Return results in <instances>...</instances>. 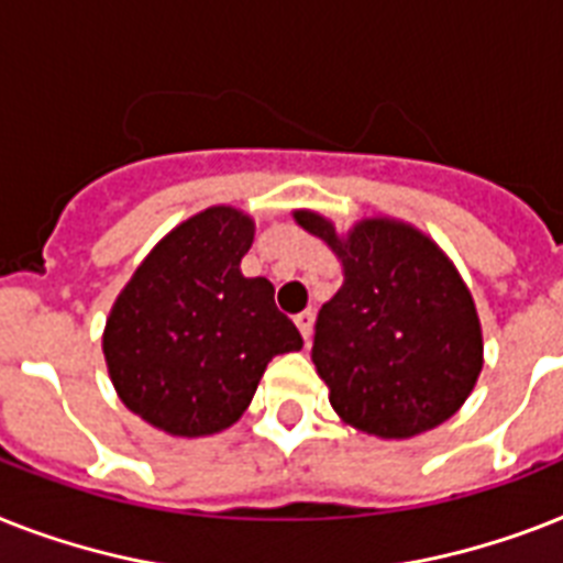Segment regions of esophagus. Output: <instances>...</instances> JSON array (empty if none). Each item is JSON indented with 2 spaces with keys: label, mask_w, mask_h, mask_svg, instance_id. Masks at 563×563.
Segmentation results:
<instances>
[{
  "label": "esophagus",
  "mask_w": 563,
  "mask_h": 563,
  "mask_svg": "<svg viewBox=\"0 0 563 563\" xmlns=\"http://www.w3.org/2000/svg\"><path fill=\"white\" fill-rule=\"evenodd\" d=\"M295 323H297V329H300V335H303L306 341H309V335H312V323H314V312H312V309H306V312L295 314Z\"/></svg>",
  "instance_id": "obj_1"
}]
</instances>
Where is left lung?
<instances>
[{
    "label": "left lung",
    "mask_w": 563,
    "mask_h": 563,
    "mask_svg": "<svg viewBox=\"0 0 563 563\" xmlns=\"http://www.w3.org/2000/svg\"><path fill=\"white\" fill-rule=\"evenodd\" d=\"M295 219L344 266L312 344L335 413L382 440H410L451 419L483 369V329L445 251L399 219H361L346 236L314 210Z\"/></svg>",
    "instance_id": "1"
}]
</instances>
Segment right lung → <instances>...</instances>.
I'll return each mask as SVG.
<instances>
[{
	"label": "right lung",
	"instance_id": "right-lung-1",
	"mask_svg": "<svg viewBox=\"0 0 563 563\" xmlns=\"http://www.w3.org/2000/svg\"><path fill=\"white\" fill-rule=\"evenodd\" d=\"M251 242L254 219L213 205L150 251L109 312V378L132 413L170 437L231 428L268 361L303 346L272 283L240 272Z\"/></svg>",
	"mask_w": 563,
	"mask_h": 563
}]
</instances>
